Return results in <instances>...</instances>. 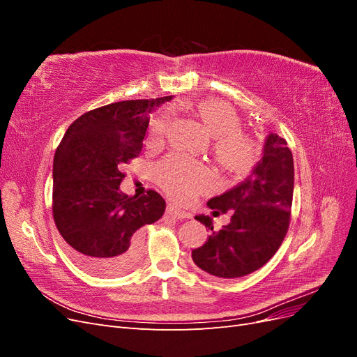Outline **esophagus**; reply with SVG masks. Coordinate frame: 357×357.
I'll use <instances>...</instances> for the list:
<instances>
[{"label": "esophagus", "mask_w": 357, "mask_h": 357, "mask_svg": "<svg viewBox=\"0 0 357 357\" xmlns=\"http://www.w3.org/2000/svg\"><path fill=\"white\" fill-rule=\"evenodd\" d=\"M168 213L171 215H174V218L180 219V220H185V219H192V214L189 211L181 210L178 207H176L174 204H168Z\"/></svg>", "instance_id": "34e87169"}]
</instances>
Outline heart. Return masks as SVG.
<instances>
[{"instance_id":"1","label":"heart","mask_w":357,"mask_h":357,"mask_svg":"<svg viewBox=\"0 0 357 357\" xmlns=\"http://www.w3.org/2000/svg\"><path fill=\"white\" fill-rule=\"evenodd\" d=\"M192 113L213 137L211 153L219 168L232 178L247 176L256 165L259 149L250 137L241 132V121L232 107L219 100H202L192 105ZM168 119L167 113H162L152 122L150 142H160ZM158 180L169 197L188 202L207 188L208 172L185 156L171 155L158 167Z\"/></svg>"}]
</instances>
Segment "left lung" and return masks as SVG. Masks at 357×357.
<instances>
[{
    "label": "left lung",
    "mask_w": 357,
    "mask_h": 357,
    "mask_svg": "<svg viewBox=\"0 0 357 357\" xmlns=\"http://www.w3.org/2000/svg\"><path fill=\"white\" fill-rule=\"evenodd\" d=\"M294 181V156L286 139L269 132L252 174L207 202L213 215L231 210V222L215 232L210 215H195L211 231L205 244L192 250L195 265L220 278L243 277L264 266L287 232Z\"/></svg>",
    "instance_id": "8db88e82"
}]
</instances>
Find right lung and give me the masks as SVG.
<instances>
[{"label": "right lung", "instance_id": "obj_1", "mask_svg": "<svg viewBox=\"0 0 357 357\" xmlns=\"http://www.w3.org/2000/svg\"><path fill=\"white\" fill-rule=\"evenodd\" d=\"M172 100L121 101L84 113L63 135L53 158V219L86 271L116 277L142 257L144 225L158 222L165 199L149 190L128 197L121 167L142 155L150 114Z\"/></svg>", "mask_w": 357, "mask_h": 357}]
</instances>
